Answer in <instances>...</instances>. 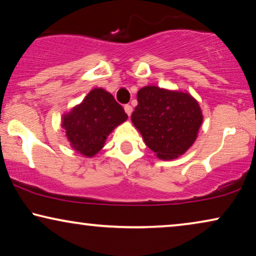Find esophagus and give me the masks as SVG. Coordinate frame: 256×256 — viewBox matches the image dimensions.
Listing matches in <instances>:
<instances>
[{
    "label": "esophagus",
    "mask_w": 256,
    "mask_h": 256,
    "mask_svg": "<svg viewBox=\"0 0 256 256\" xmlns=\"http://www.w3.org/2000/svg\"><path fill=\"white\" fill-rule=\"evenodd\" d=\"M124 110H125V112L128 114V116H131V114H132V106H130V104H125Z\"/></svg>",
    "instance_id": "esophagus-1"
}]
</instances>
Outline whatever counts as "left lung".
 I'll list each match as a JSON object with an SVG mask.
<instances>
[{
	"mask_svg": "<svg viewBox=\"0 0 256 256\" xmlns=\"http://www.w3.org/2000/svg\"><path fill=\"white\" fill-rule=\"evenodd\" d=\"M136 100L131 120L160 160H174L192 147L204 120L192 95L150 85L139 90Z\"/></svg>",
	"mask_w": 256,
	"mask_h": 256,
	"instance_id": "left-lung-1",
	"label": "left lung"
}]
</instances>
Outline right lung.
<instances>
[{
	"label": "right lung",
	"mask_w": 256,
	"mask_h": 256,
	"mask_svg": "<svg viewBox=\"0 0 256 256\" xmlns=\"http://www.w3.org/2000/svg\"><path fill=\"white\" fill-rule=\"evenodd\" d=\"M128 120L123 106L109 92L95 87L62 116V128L72 150L93 158L104 147L108 136Z\"/></svg>",
	"instance_id": "obj_1"
}]
</instances>
